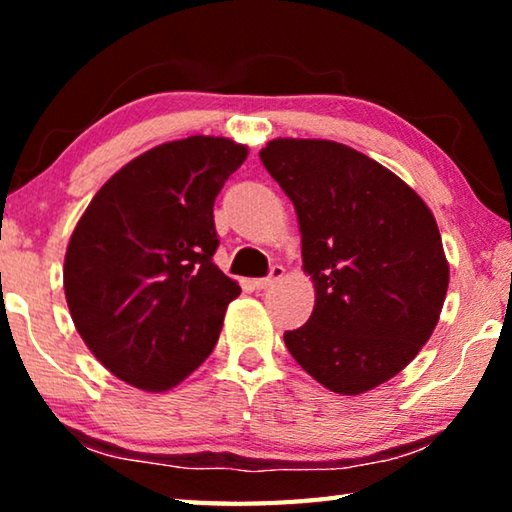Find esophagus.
<instances>
[{
	"mask_svg": "<svg viewBox=\"0 0 512 512\" xmlns=\"http://www.w3.org/2000/svg\"><path fill=\"white\" fill-rule=\"evenodd\" d=\"M284 277V268L282 266H273L271 268V273H268L266 277H259V280H255V287L262 291V289H268V287H273L275 282H280Z\"/></svg>",
	"mask_w": 512,
	"mask_h": 512,
	"instance_id": "esophagus-1",
	"label": "esophagus"
}]
</instances>
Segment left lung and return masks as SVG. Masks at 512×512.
Returning <instances> with one entry per match:
<instances>
[{
	"label": "left lung",
	"mask_w": 512,
	"mask_h": 512,
	"mask_svg": "<svg viewBox=\"0 0 512 512\" xmlns=\"http://www.w3.org/2000/svg\"><path fill=\"white\" fill-rule=\"evenodd\" d=\"M296 207L309 320L284 343L318 384L359 395L409 366L443 309L449 266L436 219L393 171L329 140L259 151Z\"/></svg>",
	"instance_id": "obj_1"
}]
</instances>
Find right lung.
I'll list each match as a JSON object with an SVG mask.
<instances>
[{
  "label": "right lung",
  "instance_id": "right-lung-1",
  "mask_svg": "<svg viewBox=\"0 0 512 512\" xmlns=\"http://www.w3.org/2000/svg\"><path fill=\"white\" fill-rule=\"evenodd\" d=\"M246 155L225 137L160 144L121 167L76 223L63 268L69 314L126 384L169 391L219 341L241 289L212 259L214 201Z\"/></svg>",
  "mask_w": 512,
  "mask_h": 512
}]
</instances>
